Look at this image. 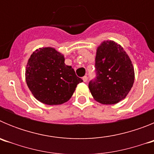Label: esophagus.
Here are the masks:
<instances>
[{
  "mask_svg": "<svg viewBox=\"0 0 154 154\" xmlns=\"http://www.w3.org/2000/svg\"><path fill=\"white\" fill-rule=\"evenodd\" d=\"M82 80H83V82H86L87 80H88V77H87L86 75H85V76H84V77H82Z\"/></svg>",
  "mask_w": 154,
  "mask_h": 154,
  "instance_id": "34e87169",
  "label": "esophagus"
}]
</instances>
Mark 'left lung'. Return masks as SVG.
Returning a JSON list of instances; mask_svg holds the SVG:
<instances>
[{"label":"left lung","instance_id":"obj_1","mask_svg":"<svg viewBox=\"0 0 154 154\" xmlns=\"http://www.w3.org/2000/svg\"><path fill=\"white\" fill-rule=\"evenodd\" d=\"M96 78L89 89L96 101L112 105L125 99L134 82V69L130 57L119 44L105 41L98 47Z\"/></svg>","mask_w":154,"mask_h":154}]
</instances>
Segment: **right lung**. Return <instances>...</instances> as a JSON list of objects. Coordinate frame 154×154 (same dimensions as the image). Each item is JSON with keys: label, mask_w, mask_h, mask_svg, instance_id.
<instances>
[{"label": "right lung", "mask_w": 154, "mask_h": 154, "mask_svg": "<svg viewBox=\"0 0 154 154\" xmlns=\"http://www.w3.org/2000/svg\"><path fill=\"white\" fill-rule=\"evenodd\" d=\"M25 79L33 96L47 105L67 102L82 82L72 66L65 65L64 55L51 47L41 48L31 54Z\"/></svg>", "instance_id": "obj_1"}]
</instances>
